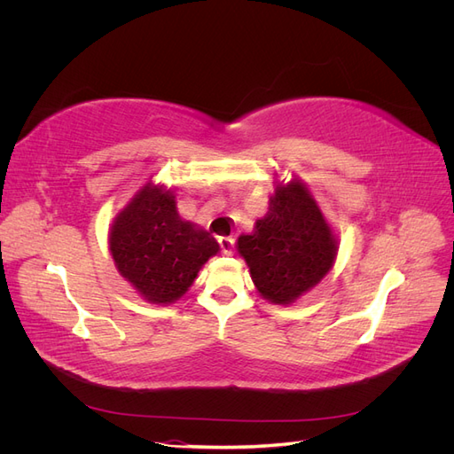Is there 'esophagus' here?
Returning <instances> with one entry per match:
<instances>
[{
  "label": "esophagus",
  "instance_id": "obj_1",
  "mask_svg": "<svg viewBox=\"0 0 454 454\" xmlns=\"http://www.w3.org/2000/svg\"><path fill=\"white\" fill-rule=\"evenodd\" d=\"M219 246H222V252L225 255H231L232 250H235V239H232V237H222V239H219Z\"/></svg>",
  "mask_w": 454,
  "mask_h": 454
}]
</instances>
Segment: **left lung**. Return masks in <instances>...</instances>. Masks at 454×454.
Segmentation results:
<instances>
[{
	"mask_svg": "<svg viewBox=\"0 0 454 454\" xmlns=\"http://www.w3.org/2000/svg\"><path fill=\"white\" fill-rule=\"evenodd\" d=\"M239 254L259 295L272 305H292L333 269L339 237L327 223L307 184L277 182L269 212L250 235H240Z\"/></svg>",
	"mask_w": 454,
	"mask_h": 454,
	"instance_id": "left-lung-1",
	"label": "left lung"
}]
</instances>
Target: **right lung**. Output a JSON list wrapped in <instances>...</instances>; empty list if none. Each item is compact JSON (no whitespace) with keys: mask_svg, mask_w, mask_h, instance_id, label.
Wrapping results in <instances>:
<instances>
[{"mask_svg":"<svg viewBox=\"0 0 454 454\" xmlns=\"http://www.w3.org/2000/svg\"><path fill=\"white\" fill-rule=\"evenodd\" d=\"M107 240L121 277L153 305L182 299L219 252L208 231L177 214L174 191L151 180L114 217Z\"/></svg>","mask_w":454,"mask_h":454,"instance_id":"obj_1","label":"right lung"}]
</instances>
